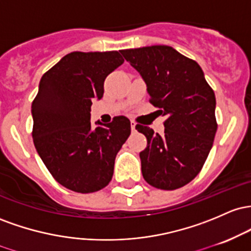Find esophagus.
<instances>
[{
    "label": "esophagus",
    "mask_w": 251,
    "mask_h": 251,
    "mask_svg": "<svg viewBox=\"0 0 251 251\" xmlns=\"http://www.w3.org/2000/svg\"><path fill=\"white\" fill-rule=\"evenodd\" d=\"M130 128H131V131H136V123L133 122V121L130 122Z\"/></svg>",
    "instance_id": "obj_1"
}]
</instances>
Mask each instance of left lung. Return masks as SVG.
Masks as SVG:
<instances>
[{
    "mask_svg": "<svg viewBox=\"0 0 251 251\" xmlns=\"http://www.w3.org/2000/svg\"><path fill=\"white\" fill-rule=\"evenodd\" d=\"M147 84L149 102L167 116L165 134L137 125L147 137L140 153L142 176L151 186L176 190L198 176L217 131L215 92L197 61L165 45L122 50Z\"/></svg>",
    "mask_w": 251,
    "mask_h": 251,
    "instance_id": "1",
    "label": "left lung"
}]
</instances>
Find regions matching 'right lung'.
Segmentation results:
<instances>
[{
  "label": "right lung",
  "instance_id": "1",
  "mask_svg": "<svg viewBox=\"0 0 251 251\" xmlns=\"http://www.w3.org/2000/svg\"><path fill=\"white\" fill-rule=\"evenodd\" d=\"M117 50L72 52L41 77L32 103L33 142L60 185L92 193L110 182L115 157L130 135L125 116L94 128L92 100H100L104 80L123 64Z\"/></svg>",
  "mask_w": 251,
  "mask_h": 251
}]
</instances>
